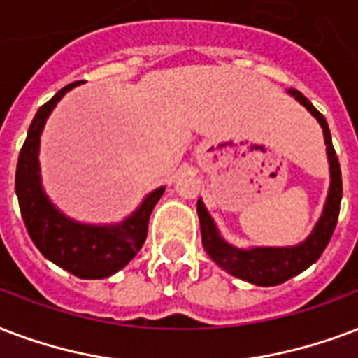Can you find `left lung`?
<instances>
[{
	"mask_svg": "<svg viewBox=\"0 0 358 358\" xmlns=\"http://www.w3.org/2000/svg\"><path fill=\"white\" fill-rule=\"evenodd\" d=\"M289 94L294 99L306 106L308 110L317 118L323 127L324 144H327V154L331 163V189L329 197L324 203V210L321 220L317 222L313 233L308 236L302 244L293 248H252V250H238L227 244L220 236L215 229L212 217L208 215L204 204L199 201L197 214L201 222V234H203V245L215 264H220L229 274L244 280V282L255 283L261 287H272L278 283L287 282L289 278L296 276L302 270L312 266L321 253L324 252L327 244L331 242L340 214V203H342V171H340V161L332 146L331 131L329 124L317 108L310 101L300 94L299 90H289Z\"/></svg>",
	"mask_w": 358,
	"mask_h": 358,
	"instance_id": "obj_1",
	"label": "left lung"
}]
</instances>
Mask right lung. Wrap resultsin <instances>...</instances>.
<instances>
[{"mask_svg":"<svg viewBox=\"0 0 358 358\" xmlns=\"http://www.w3.org/2000/svg\"><path fill=\"white\" fill-rule=\"evenodd\" d=\"M73 82L46 101L35 114L16 163V195L22 217L34 244L54 264L82 280H101L124 268L143 248L148 220L165 187H159L144 199V203L124 223L110 227L82 225L52 206L39 178V136L52 108L71 88Z\"/></svg>","mask_w":358,"mask_h":358,"instance_id":"obj_1","label":"right lung"}]
</instances>
